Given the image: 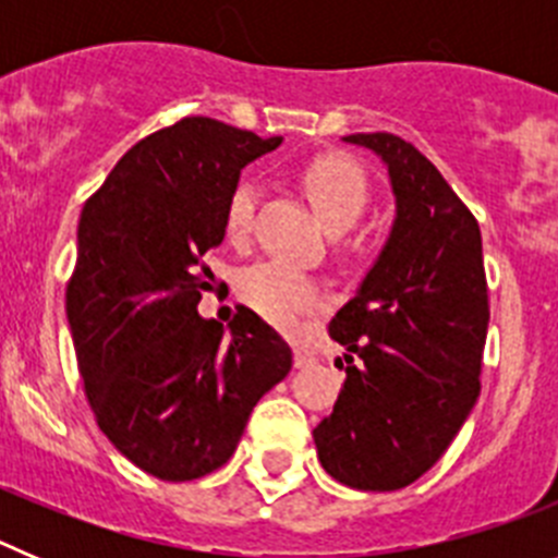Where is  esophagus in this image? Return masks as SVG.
I'll return each mask as SVG.
<instances>
[{
  "mask_svg": "<svg viewBox=\"0 0 558 558\" xmlns=\"http://www.w3.org/2000/svg\"><path fill=\"white\" fill-rule=\"evenodd\" d=\"M293 363H295V368H307V366H313L315 357L307 352V349H295V352H293Z\"/></svg>",
  "mask_w": 558,
  "mask_h": 558,
  "instance_id": "1",
  "label": "esophagus"
}]
</instances>
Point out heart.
<instances>
[{"mask_svg":"<svg viewBox=\"0 0 558 558\" xmlns=\"http://www.w3.org/2000/svg\"><path fill=\"white\" fill-rule=\"evenodd\" d=\"M307 198L322 223L332 234H343L360 220L368 204V179L352 159L340 153H324L299 172ZM256 206V186L248 179L236 181L223 209V231L231 243H243L251 231ZM236 290L254 313L282 329L299 327L304 315L322 307V290L310 276L279 263H259L243 270Z\"/></svg>","mask_w":558,"mask_h":558,"instance_id":"b5f03b06","label":"heart"}]
</instances>
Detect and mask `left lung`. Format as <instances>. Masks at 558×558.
<instances>
[{"label": "left lung", "mask_w": 558, "mask_h": 558, "mask_svg": "<svg viewBox=\"0 0 558 558\" xmlns=\"http://www.w3.org/2000/svg\"><path fill=\"white\" fill-rule=\"evenodd\" d=\"M388 167L397 218L386 245L329 322L347 379L313 430L335 481L411 486L445 456L481 393L489 290L477 220L441 172L393 133H352Z\"/></svg>", "instance_id": "8db88e82"}]
</instances>
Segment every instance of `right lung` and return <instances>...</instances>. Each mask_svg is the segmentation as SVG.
Instances as JSON below:
<instances>
[{
	"mask_svg": "<svg viewBox=\"0 0 558 558\" xmlns=\"http://www.w3.org/2000/svg\"><path fill=\"white\" fill-rule=\"evenodd\" d=\"M282 136L259 140L184 117L117 161L86 201L66 318L97 425L161 481H195L234 456L254 405L288 377L293 352L254 310L201 318L204 254L223 243L240 170Z\"/></svg>",
	"mask_w": 558,
	"mask_h": 558,
	"instance_id": "obj_1",
	"label": "right lung"
}]
</instances>
